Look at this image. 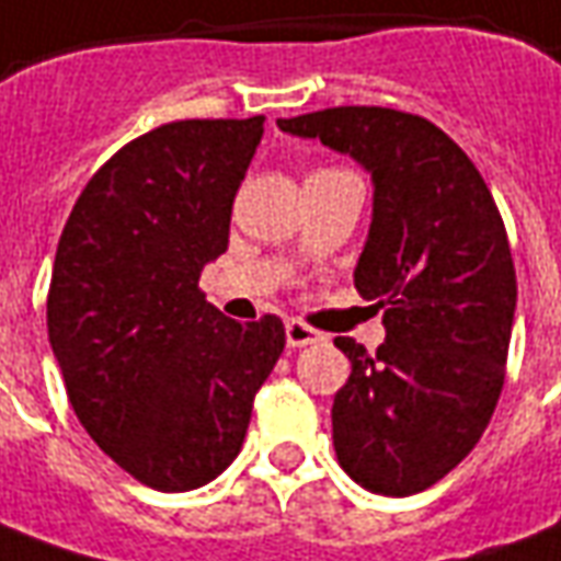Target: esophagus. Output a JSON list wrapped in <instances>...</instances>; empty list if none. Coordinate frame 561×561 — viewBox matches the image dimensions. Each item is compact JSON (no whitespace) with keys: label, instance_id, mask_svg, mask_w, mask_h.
<instances>
[{"label":"esophagus","instance_id":"1","mask_svg":"<svg viewBox=\"0 0 561 561\" xmlns=\"http://www.w3.org/2000/svg\"><path fill=\"white\" fill-rule=\"evenodd\" d=\"M314 342H323V332L311 330L302 320H287V345L289 347H305L314 345Z\"/></svg>","mask_w":561,"mask_h":561}]
</instances>
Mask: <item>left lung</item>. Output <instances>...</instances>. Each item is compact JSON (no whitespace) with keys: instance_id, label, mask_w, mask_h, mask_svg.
I'll use <instances>...</instances> for the list:
<instances>
[{"instance_id":"obj_1","label":"left lung","mask_w":561,"mask_h":561,"mask_svg":"<svg viewBox=\"0 0 561 561\" xmlns=\"http://www.w3.org/2000/svg\"><path fill=\"white\" fill-rule=\"evenodd\" d=\"M373 176L354 287L385 311L376 354L335 339L351 376L332 403L339 465L378 494L424 492L492 419L516 314V272L492 192L436 125L381 106L277 118Z\"/></svg>"}]
</instances>
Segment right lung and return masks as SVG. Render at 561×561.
<instances>
[{"label": "right lung", "instance_id": "1", "mask_svg": "<svg viewBox=\"0 0 561 561\" xmlns=\"http://www.w3.org/2000/svg\"><path fill=\"white\" fill-rule=\"evenodd\" d=\"M262 115L142 134L69 214L48 289V342L81 427L134 480L188 492L238 458L284 323L229 320L198 289L226 253L231 201Z\"/></svg>", "mask_w": 561, "mask_h": 561}]
</instances>
